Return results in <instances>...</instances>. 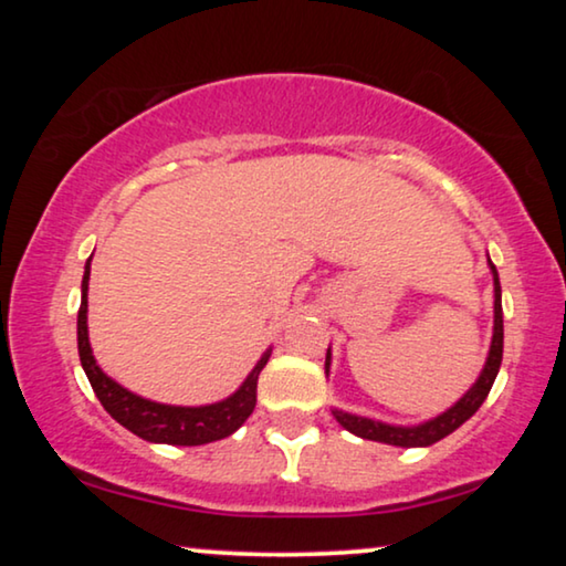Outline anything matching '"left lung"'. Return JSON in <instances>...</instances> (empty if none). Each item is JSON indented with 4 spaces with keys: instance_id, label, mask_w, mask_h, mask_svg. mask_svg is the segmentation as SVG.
Here are the masks:
<instances>
[{
    "instance_id": "1",
    "label": "left lung",
    "mask_w": 566,
    "mask_h": 566,
    "mask_svg": "<svg viewBox=\"0 0 566 566\" xmlns=\"http://www.w3.org/2000/svg\"><path fill=\"white\" fill-rule=\"evenodd\" d=\"M490 270L494 277V332H492V345H490V355H486V363L479 374L476 384L463 394V397L455 401L451 409H446L443 415L432 417L428 422L420 424H409V428H401V424H386L378 420H370V417H360V415H350L343 412V409H332L335 420L343 424L345 430H350L353 436H358L363 440H378V443H389V446H399V448H424L438 443L446 436H451L453 430H459L463 422L469 420L471 415L476 412L479 407L484 405L486 394H490L494 378H497L500 363H502V289H500V275L497 268L492 265L490 260ZM329 360L332 355L327 350V360H324V370L329 374Z\"/></svg>"
}]
</instances>
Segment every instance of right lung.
<instances>
[{"mask_svg":"<svg viewBox=\"0 0 566 566\" xmlns=\"http://www.w3.org/2000/svg\"><path fill=\"white\" fill-rule=\"evenodd\" d=\"M92 260V258H90ZM90 260L84 265L82 277V306L76 316V345H80V360L84 374H87L92 391L97 394L99 405L105 412L120 422L123 428L134 436L149 440V443H167V446H203L213 440L229 438L231 432L242 428L247 417L252 415L258 405V378L260 370L265 368L270 350L258 360L252 374L244 378V384L231 394V397L216 401V405L203 407H172L159 405V401L144 399L138 394L123 389L111 376L103 374L97 366L95 355L90 347L87 335V289H90Z\"/></svg>","mask_w":566,"mask_h":566,"instance_id":"right-lung-1","label":"right lung"}]
</instances>
